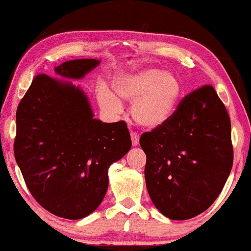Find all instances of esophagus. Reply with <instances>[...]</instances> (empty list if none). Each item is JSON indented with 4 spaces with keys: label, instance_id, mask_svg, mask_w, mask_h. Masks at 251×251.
I'll list each match as a JSON object with an SVG mask.
<instances>
[{
    "label": "esophagus",
    "instance_id": "esophagus-1",
    "mask_svg": "<svg viewBox=\"0 0 251 251\" xmlns=\"http://www.w3.org/2000/svg\"><path fill=\"white\" fill-rule=\"evenodd\" d=\"M131 143H132V146L136 147L139 145V136L137 135V133L132 132L131 133Z\"/></svg>",
    "mask_w": 251,
    "mask_h": 251
}]
</instances>
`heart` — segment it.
<instances>
[{"mask_svg": "<svg viewBox=\"0 0 251 251\" xmlns=\"http://www.w3.org/2000/svg\"><path fill=\"white\" fill-rule=\"evenodd\" d=\"M114 95L99 88L97 100L109 114L122 111L120 100L131 102V118L137 126L146 130L163 126L176 111L181 96V84L176 75L146 68L132 74H123L112 82Z\"/></svg>", "mask_w": 251, "mask_h": 251, "instance_id": "obj_1", "label": "heart"}]
</instances>
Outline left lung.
Returning a JSON list of instances; mask_svg holds the SVG:
<instances>
[{"label": "left lung", "mask_w": 251, "mask_h": 251, "mask_svg": "<svg viewBox=\"0 0 251 251\" xmlns=\"http://www.w3.org/2000/svg\"><path fill=\"white\" fill-rule=\"evenodd\" d=\"M139 144L151 200L175 221L207 210L231 173V121L211 85L187 95L169 121L143 133Z\"/></svg>", "instance_id": "1"}]
</instances>
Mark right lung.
I'll return each mask as SVG.
<instances>
[{"label":"right lung","instance_id":"1","mask_svg":"<svg viewBox=\"0 0 251 251\" xmlns=\"http://www.w3.org/2000/svg\"><path fill=\"white\" fill-rule=\"evenodd\" d=\"M100 60L74 59L54 67L60 78H34L16 113L15 157L34 199L51 214L81 219L101 203L108 168L131 149L123 121L94 118L81 80Z\"/></svg>","mask_w":251,"mask_h":251}]
</instances>
